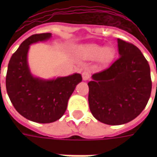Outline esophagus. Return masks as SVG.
<instances>
[{"mask_svg": "<svg viewBox=\"0 0 157 157\" xmlns=\"http://www.w3.org/2000/svg\"><path fill=\"white\" fill-rule=\"evenodd\" d=\"M89 78H90V74H89V72L87 71H83V73H82V79H83L84 81H87Z\"/></svg>", "mask_w": 157, "mask_h": 157, "instance_id": "1", "label": "esophagus"}]
</instances>
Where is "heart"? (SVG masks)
<instances>
[{
  "instance_id": "1",
  "label": "heart",
  "mask_w": 157,
  "mask_h": 157,
  "mask_svg": "<svg viewBox=\"0 0 157 157\" xmlns=\"http://www.w3.org/2000/svg\"><path fill=\"white\" fill-rule=\"evenodd\" d=\"M80 55L83 58L89 59L99 58L102 60H109L113 55V50L109 47L103 48L101 45L92 44L80 48Z\"/></svg>"
}]
</instances>
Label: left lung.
I'll return each instance as SVG.
<instances>
[{
    "instance_id": "8db88e82",
    "label": "left lung",
    "mask_w": 157,
    "mask_h": 157,
    "mask_svg": "<svg viewBox=\"0 0 157 157\" xmlns=\"http://www.w3.org/2000/svg\"><path fill=\"white\" fill-rule=\"evenodd\" d=\"M118 47L120 57L88 82L91 113L109 125L124 124L140 115L152 87L150 65L140 50L120 39Z\"/></svg>"
}]
</instances>
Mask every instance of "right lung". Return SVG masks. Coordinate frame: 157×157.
Segmentation results:
<instances>
[{"label":"right lung","instance_id":"1","mask_svg":"<svg viewBox=\"0 0 157 157\" xmlns=\"http://www.w3.org/2000/svg\"><path fill=\"white\" fill-rule=\"evenodd\" d=\"M50 37L49 33L33 34L22 42L11 57L6 78V92L16 110L29 120L41 124L55 122L64 115L70 97L82 80L77 73L47 81L33 76L28 65L29 46Z\"/></svg>","mask_w":157,"mask_h":157}]
</instances>
